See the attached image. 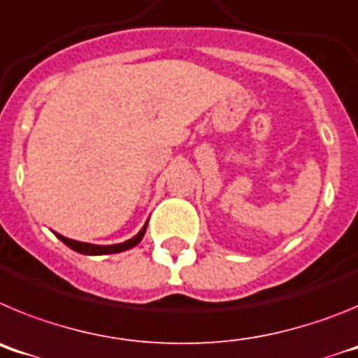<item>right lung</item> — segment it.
<instances>
[{
    "instance_id": "right-lung-1",
    "label": "right lung",
    "mask_w": 358,
    "mask_h": 358,
    "mask_svg": "<svg viewBox=\"0 0 358 358\" xmlns=\"http://www.w3.org/2000/svg\"><path fill=\"white\" fill-rule=\"evenodd\" d=\"M147 224H148V220H147V222H145V226L141 227L140 233H138V235H136V236H132L131 240H125V242H123V243H113V245H96V243L78 242V240L66 238V236L59 235V233H55V236L59 240H61V242H64L69 249L80 252V255H90V256L115 255V252H122V251H127V249L136 248V245H138V243H140L141 240H143L145 231H147Z\"/></svg>"
}]
</instances>
